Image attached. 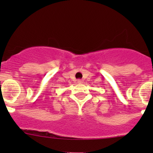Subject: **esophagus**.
Wrapping results in <instances>:
<instances>
[{"label":"esophagus","instance_id":"1","mask_svg":"<svg viewBox=\"0 0 153 153\" xmlns=\"http://www.w3.org/2000/svg\"><path fill=\"white\" fill-rule=\"evenodd\" d=\"M78 84H83V83H84V81H83V80H78Z\"/></svg>","mask_w":153,"mask_h":153}]
</instances>
